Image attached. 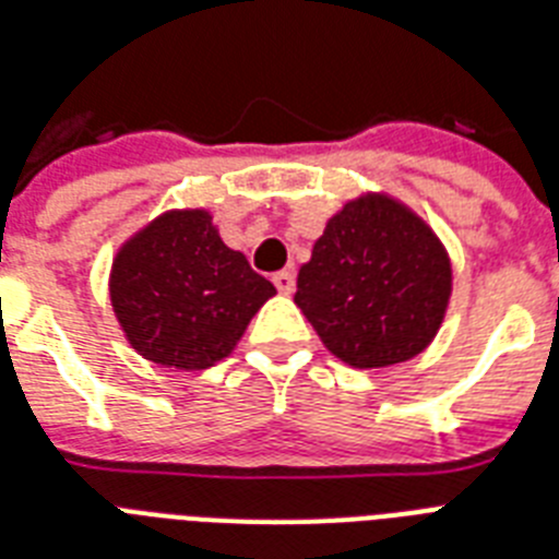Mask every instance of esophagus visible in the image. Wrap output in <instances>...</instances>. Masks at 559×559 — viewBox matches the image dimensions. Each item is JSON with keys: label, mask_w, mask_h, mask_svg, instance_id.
<instances>
[{"label": "esophagus", "mask_w": 559, "mask_h": 559, "mask_svg": "<svg viewBox=\"0 0 559 559\" xmlns=\"http://www.w3.org/2000/svg\"><path fill=\"white\" fill-rule=\"evenodd\" d=\"M274 285H276V290H280V294H290V290H294V285H297V276H294V271H290V269L276 271Z\"/></svg>", "instance_id": "34e87169"}]
</instances>
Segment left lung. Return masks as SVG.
I'll list each match as a JSON object with an SVG mask.
<instances>
[{"label": "left lung", "instance_id": "left-lung-1", "mask_svg": "<svg viewBox=\"0 0 559 559\" xmlns=\"http://www.w3.org/2000/svg\"><path fill=\"white\" fill-rule=\"evenodd\" d=\"M449 294V257L431 228L389 197H362L325 225L294 302L331 354L382 368L435 340Z\"/></svg>", "mask_w": 559, "mask_h": 559}]
</instances>
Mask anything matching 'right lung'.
Listing matches in <instances>:
<instances>
[{
    "label": "right lung",
    "mask_w": 559,
    "mask_h": 559,
    "mask_svg": "<svg viewBox=\"0 0 559 559\" xmlns=\"http://www.w3.org/2000/svg\"><path fill=\"white\" fill-rule=\"evenodd\" d=\"M274 285L225 246L205 211L159 216L119 251L110 299L131 345L156 366L200 371L237 345Z\"/></svg>",
    "instance_id": "obj_1"
}]
</instances>
